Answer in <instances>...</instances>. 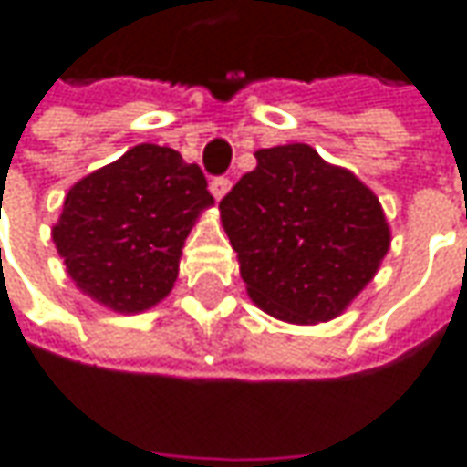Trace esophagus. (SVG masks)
<instances>
[{
	"instance_id": "34e87169",
	"label": "esophagus",
	"mask_w": 467,
	"mask_h": 467,
	"mask_svg": "<svg viewBox=\"0 0 467 467\" xmlns=\"http://www.w3.org/2000/svg\"><path fill=\"white\" fill-rule=\"evenodd\" d=\"M228 189H231V179H228V176H215V179L210 182V192H213L215 200H223L225 194H228Z\"/></svg>"
}]
</instances>
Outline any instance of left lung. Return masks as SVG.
<instances>
[{
	"mask_svg": "<svg viewBox=\"0 0 467 467\" xmlns=\"http://www.w3.org/2000/svg\"><path fill=\"white\" fill-rule=\"evenodd\" d=\"M221 200L246 294L262 312L317 325L346 312L379 270L389 225L377 194L304 145L254 153Z\"/></svg>",
	"mask_w": 467,
	"mask_h": 467,
	"instance_id": "8db88e82",
	"label": "left lung"
}]
</instances>
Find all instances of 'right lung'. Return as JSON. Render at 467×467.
Here are the masks:
<instances>
[{
  "mask_svg": "<svg viewBox=\"0 0 467 467\" xmlns=\"http://www.w3.org/2000/svg\"><path fill=\"white\" fill-rule=\"evenodd\" d=\"M210 205L197 163L142 142L67 192L51 239L82 294L137 314L169 296L189 231Z\"/></svg>",
  "mask_w": 467,
  "mask_h": 467,
  "instance_id": "1",
  "label": "right lung"
}]
</instances>
